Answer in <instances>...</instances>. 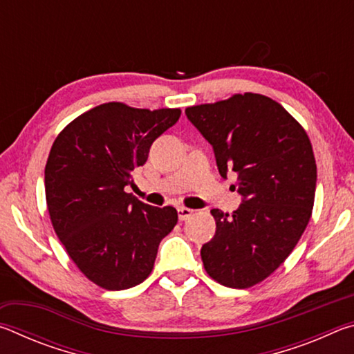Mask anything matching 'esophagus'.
I'll return each instance as SVG.
<instances>
[{
    "label": "esophagus",
    "instance_id": "1",
    "mask_svg": "<svg viewBox=\"0 0 354 354\" xmlns=\"http://www.w3.org/2000/svg\"><path fill=\"white\" fill-rule=\"evenodd\" d=\"M192 214H194V211H192V209H189V207H184V206L178 207L179 220H187Z\"/></svg>",
    "mask_w": 354,
    "mask_h": 354
}]
</instances>
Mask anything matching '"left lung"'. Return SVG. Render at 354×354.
<instances>
[{"label":"left lung","mask_w":354,"mask_h":354,"mask_svg":"<svg viewBox=\"0 0 354 354\" xmlns=\"http://www.w3.org/2000/svg\"><path fill=\"white\" fill-rule=\"evenodd\" d=\"M214 148L220 175L234 173L242 203L212 209L215 236L201 248L209 277L234 289L266 279L286 261L313 214L317 165L306 131L259 93L185 109Z\"/></svg>","instance_id":"left-lung-1"}]
</instances>
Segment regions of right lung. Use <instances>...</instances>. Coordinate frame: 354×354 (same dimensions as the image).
Instances as JSON below:
<instances>
[{"label":"right lung","mask_w":354,"mask_h":354,"mask_svg":"<svg viewBox=\"0 0 354 354\" xmlns=\"http://www.w3.org/2000/svg\"><path fill=\"white\" fill-rule=\"evenodd\" d=\"M179 115L106 103L75 118L53 143L45 167L53 227L77 268L103 289L145 281L160 241L176 225L175 207L145 205L124 187Z\"/></svg>","instance_id":"right-lung-1"}]
</instances>
